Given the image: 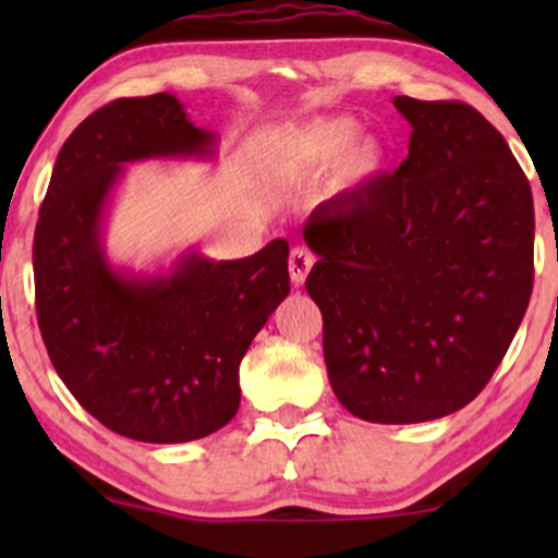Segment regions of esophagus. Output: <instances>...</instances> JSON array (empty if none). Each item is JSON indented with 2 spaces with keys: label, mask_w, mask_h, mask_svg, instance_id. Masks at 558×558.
<instances>
[{
  "label": "esophagus",
  "mask_w": 558,
  "mask_h": 558,
  "mask_svg": "<svg viewBox=\"0 0 558 558\" xmlns=\"http://www.w3.org/2000/svg\"><path fill=\"white\" fill-rule=\"evenodd\" d=\"M312 265H315V257H312V254L306 252L304 246L293 248L291 257H288V270H291L293 286H304V280H306V275H310Z\"/></svg>",
  "instance_id": "esophagus-1"
}]
</instances>
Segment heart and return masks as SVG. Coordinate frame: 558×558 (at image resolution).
Returning a JSON list of instances; mask_svg holds the SVG:
<instances>
[{
    "label": "heart",
    "instance_id": "1",
    "mask_svg": "<svg viewBox=\"0 0 558 558\" xmlns=\"http://www.w3.org/2000/svg\"><path fill=\"white\" fill-rule=\"evenodd\" d=\"M354 118H317L280 133L275 159L291 172H317L330 168V191H356L377 181L388 168V144L364 133Z\"/></svg>",
    "mask_w": 558,
    "mask_h": 558
}]
</instances>
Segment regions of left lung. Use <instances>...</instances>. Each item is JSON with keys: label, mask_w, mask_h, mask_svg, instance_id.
I'll use <instances>...</instances> for the list:
<instances>
[{"label": "left lung", "mask_w": 558, "mask_h": 558, "mask_svg": "<svg viewBox=\"0 0 558 558\" xmlns=\"http://www.w3.org/2000/svg\"><path fill=\"white\" fill-rule=\"evenodd\" d=\"M412 125L393 175L315 207L306 291L332 393L354 417L412 425L488 386L533 293L530 183L462 101L396 96Z\"/></svg>", "instance_id": "obj_1"}]
</instances>
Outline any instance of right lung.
Returning <instances> with one entry per match:
<instances>
[{"instance_id": "right-lung-1", "label": "right lung", "mask_w": 558, "mask_h": 558, "mask_svg": "<svg viewBox=\"0 0 558 558\" xmlns=\"http://www.w3.org/2000/svg\"><path fill=\"white\" fill-rule=\"evenodd\" d=\"M217 155L168 92L88 114L57 155L34 235L36 315L57 375L92 417L144 444L220 430L241 403L239 367L291 291L288 243L213 259L185 248L155 272L114 265L107 217L125 165Z\"/></svg>"}]
</instances>
